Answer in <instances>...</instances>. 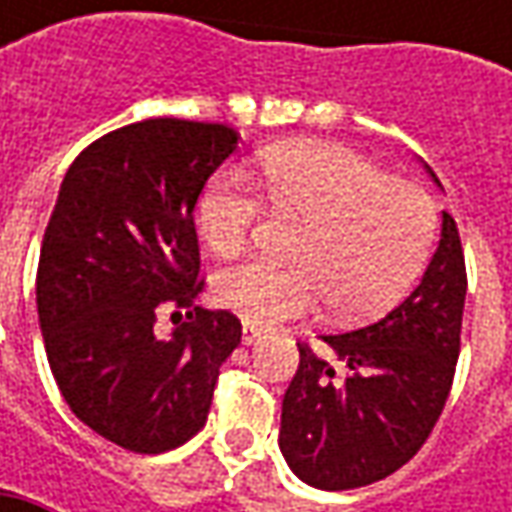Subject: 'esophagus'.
Masks as SVG:
<instances>
[{"instance_id":"obj_1","label":"esophagus","mask_w":512,"mask_h":512,"mask_svg":"<svg viewBox=\"0 0 512 512\" xmlns=\"http://www.w3.org/2000/svg\"><path fill=\"white\" fill-rule=\"evenodd\" d=\"M262 339V327L253 325V322H242V342L256 344Z\"/></svg>"}]
</instances>
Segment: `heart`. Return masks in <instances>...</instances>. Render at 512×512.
<instances>
[{
  "label": "heart",
  "mask_w": 512,
  "mask_h": 512,
  "mask_svg": "<svg viewBox=\"0 0 512 512\" xmlns=\"http://www.w3.org/2000/svg\"><path fill=\"white\" fill-rule=\"evenodd\" d=\"M270 213L299 227L290 267L247 262L222 270L216 302L245 322L276 325L330 302L342 322L379 319L422 273L436 207L422 187L336 145H285L262 162ZM262 199L239 173H222L199 199V230L213 256H239L262 222Z\"/></svg>",
  "instance_id": "b5f03b06"
}]
</instances>
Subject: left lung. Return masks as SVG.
<instances>
[{
    "label": "left lung",
    "mask_w": 512,
    "mask_h": 512,
    "mask_svg": "<svg viewBox=\"0 0 512 512\" xmlns=\"http://www.w3.org/2000/svg\"><path fill=\"white\" fill-rule=\"evenodd\" d=\"M427 173L439 185L436 173ZM464 296L459 227L442 213L439 247L402 305L373 325L319 336L316 350L299 344V367L282 399L279 447L302 482L353 490L396 473L419 453L453 384Z\"/></svg>",
    "instance_id": "obj_1"
}]
</instances>
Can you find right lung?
Wrapping results in <instances>:
<instances>
[{"label":"right lung","mask_w":512,"mask_h":512,"mask_svg":"<svg viewBox=\"0 0 512 512\" xmlns=\"http://www.w3.org/2000/svg\"><path fill=\"white\" fill-rule=\"evenodd\" d=\"M239 145L227 125L145 119L76 156L50 213L36 310L50 373L102 439L165 453L207 422L219 367L242 342L227 310H202L193 207ZM188 322L162 340L159 312Z\"/></svg>","instance_id":"add662e5"}]
</instances>
